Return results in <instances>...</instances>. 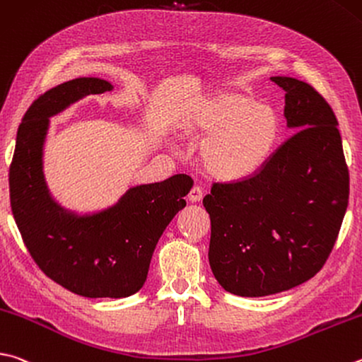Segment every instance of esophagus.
<instances>
[{"label":"esophagus","instance_id":"esophagus-1","mask_svg":"<svg viewBox=\"0 0 362 362\" xmlns=\"http://www.w3.org/2000/svg\"><path fill=\"white\" fill-rule=\"evenodd\" d=\"M202 189L199 187H193L188 193V201L189 202H201L202 201Z\"/></svg>","mask_w":362,"mask_h":362}]
</instances>
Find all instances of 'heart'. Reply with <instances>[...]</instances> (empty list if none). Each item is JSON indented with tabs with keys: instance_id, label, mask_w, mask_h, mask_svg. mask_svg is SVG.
Instances as JSON below:
<instances>
[{
	"instance_id": "heart-1",
	"label": "heart",
	"mask_w": 362,
	"mask_h": 362,
	"mask_svg": "<svg viewBox=\"0 0 362 362\" xmlns=\"http://www.w3.org/2000/svg\"><path fill=\"white\" fill-rule=\"evenodd\" d=\"M183 131L207 137L201 164L220 182L247 180L266 166L279 141L275 110L238 90H221L204 100L183 122Z\"/></svg>"
}]
</instances>
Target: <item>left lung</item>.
Here are the masks:
<instances>
[{
  "mask_svg": "<svg viewBox=\"0 0 362 362\" xmlns=\"http://www.w3.org/2000/svg\"><path fill=\"white\" fill-rule=\"evenodd\" d=\"M285 90L296 133L247 180L214 183L210 269L228 293L261 298L310 280L329 258L350 194L337 118L312 85L271 77Z\"/></svg>",
  "mask_w": 362,
  "mask_h": 362,
  "instance_id": "obj_1",
  "label": "left lung"
}]
</instances>
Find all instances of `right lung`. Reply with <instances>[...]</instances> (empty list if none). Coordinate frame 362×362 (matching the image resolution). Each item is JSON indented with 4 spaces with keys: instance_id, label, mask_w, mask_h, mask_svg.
Here are the masks:
<instances>
[{
    "instance_id": "1",
    "label": "right lung",
    "mask_w": 362,
    "mask_h": 362,
    "mask_svg": "<svg viewBox=\"0 0 362 362\" xmlns=\"http://www.w3.org/2000/svg\"><path fill=\"white\" fill-rule=\"evenodd\" d=\"M78 77L41 95L23 115L9 168L11 207L26 248L49 279L83 298H128L146 284L161 234L193 187L192 177L129 188L112 207L77 215L50 196L42 170L49 118L88 95L112 90Z\"/></svg>"
}]
</instances>
